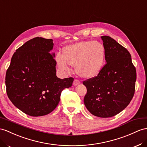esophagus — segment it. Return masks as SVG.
<instances>
[{"mask_svg": "<svg viewBox=\"0 0 147 147\" xmlns=\"http://www.w3.org/2000/svg\"><path fill=\"white\" fill-rule=\"evenodd\" d=\"M80 84V81L78 80H74L73 81V85L74 86H78Z\"/></svg>", "mask_w": 147, "mask_h": 147, "instance_id": "obj_1", "label": "esophagus"}]
</instances>
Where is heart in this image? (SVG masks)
Here are the masks:
<instances>
[{"label": "heart", "instance_id": "heart-1", "mask_svg": "<svg viewBox=\"0 0 147 147\" xmlns=\"http://www.w3.org/2000/svg\"><path fill=\"white\" fill-rule=\"evenodd\" d=\"M106 49L99 41H83L67 45L63 49V54L58 53L56 61L59 69L69 72V65L76 66L79 76L91 78L98 74L104 65Z\"/></svg>", "mask_w": 147, "mask_h": 147}]
</instances>
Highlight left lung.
<instances>
[{
    "mask_svg": "<svg viewBox=\"0 0 147 147\" xmlns=\"http://www.w3.org/2000/svg\"><path fill=\"white\" fill-rule=\"evenodd\" d=\"M101 39L106 49V65L95 78L84 81V103L94 115L111 117L129 104L135 92L136 69L130 53L109 36Z\"/></svg>",
    "mask_w": 147,
    "mask_h": 147,
    "instance_id": "obj_1",
    "label": "left lung"
}]
</instances>
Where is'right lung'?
I'll return each instance as SVG.
<instances>
[{
    "instance_id": "1",
    "label": "right lung",
    "mask_w": 147,
    "mask_h": 147,
    "mask_svg": "<svg viewBox=\"0 0 147 147\" xmlns=\"http://www.w3.org/2000/svg\"><path fill=\"white\" fill-rule=\"evenodd\" d=\"M52 39L36 37L14 53L7 71V94L11 102L33 117L50 114L57 107L62 90L72 86V78L56 76Z\"/></svg>"
}]
</instances>
